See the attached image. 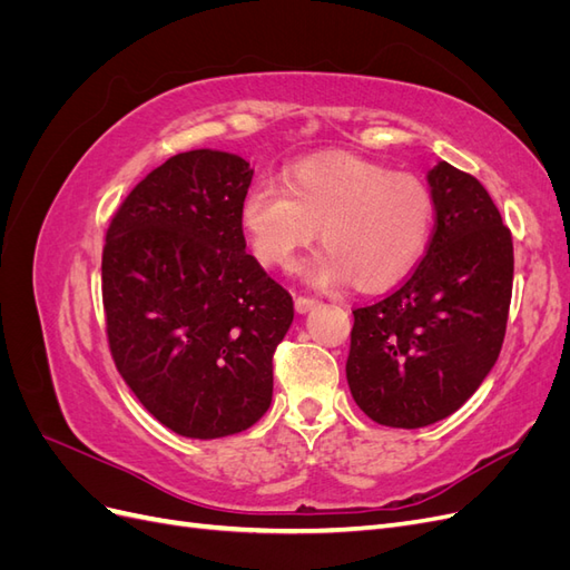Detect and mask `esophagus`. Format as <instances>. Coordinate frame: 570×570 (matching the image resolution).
<instances>
[{
  "instance_id": "1",
  "label": "esophagus",
  "mask_w": 570,
  "mask_h": 570,
  "mask_svg": "<svg viewBox=\"0 0 570 570\" xmlns=\"http://www.w3.org/2000/svg\"><path fill=\"white\" fill-rule=\"evenodd\" d=\"M321 302L318 299H314V297H304V295H299V297H295V308L299 314H306V312H312L314 306H318Z\"/></svg>"
}]
</instances>
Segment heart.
Here are the masks:
<instances>
[{"label":"heart","mask_w":570,"mask_h":570,"mask_svg":"<svg viewBox=\"0 0 570 570\" xmlns=\"http://www.w3.org/2000/svg\"><path fill=\"white\" fill-rule=\"evenodd\" d=\"M285 185H252L239 223L266 266H289L321 228L325 249L304 271L316 285L352 278L358 289L387 287L413 268L433 233L430 187L354 154L304 159L287 170Z\"/></svg>","instance_id":"b5f03b06"}]
</instances>
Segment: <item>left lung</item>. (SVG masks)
<instances>
[{
    "instance_id": "left-lung-1",
    "label": "left lung",
    "mask_w": 570,
    "mask_h": 570,
    "mask_svg": "<svg viewBox=\"0 0 570 570\" xmlns=\"http://www.w3.org/2000/svg\"><path fill=\"white\" fill-rule=\"evenodd\" d=\"M435 230L425 256L387 297L354 308L347 383L366 416L423 428L454 413L502 350L513 243L488 189L440 161L428 174Z\"/></svg>"
}]
</instances>
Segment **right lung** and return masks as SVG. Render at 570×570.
I'll use <instances>...</instances> for the list:
<instances>
[{
	"instance_id": "right-lung-1",
	"label": "right lung",
	"mask_w": 570,
	"mask_h": 570,
	"mask_svg": "<svg viewBox=\"0 0 570 570\" xmlns=\"http://www.w3.org/2000/svg\"><path fill=\"white\" fill-rule=\"evenodd\" d=\"M254 170L193 149L154 168L114 214L101 302L118 373L183 438L243 433L273 396L289 292L245 252L239 204Z\"/></svg>"
}]
</instances>
